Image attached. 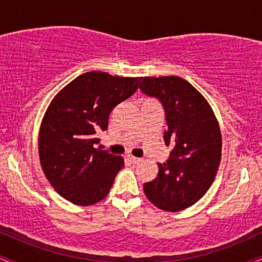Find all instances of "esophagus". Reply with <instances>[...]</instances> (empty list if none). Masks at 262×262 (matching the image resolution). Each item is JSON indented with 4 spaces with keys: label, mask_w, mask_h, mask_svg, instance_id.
<instances>
[{
    "label": "esophagus",
    "mask_w": 262,
    "mask_h": 262,
    "mask_svg": "<svg viewBox=\"0 0 262 262\" xmlns=\"http://www.w3.org/2000/svg\"><path fill=\"white\" fill-rule=\"evenodd\" d=\"M128 160L130 161L132 164H138V162L141 161V159H140V158H135V156L129 155V156H128Z\"/></svg>",
    "instance_id": "34e87169"
}]
</instances>
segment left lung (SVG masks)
I'll return each instance as SVG.
<instances>
[{"mask_svg":"<svg viewBox=\"0 0 262 262\" xmlns=\"http://www.w3.org/2000/svg\"><path fill=\"white\" fill-rule=\"evenodd\" d=\"M139 89L161 102L166 118L164 140L172 146L155 180L144 183L154 206L177 212L204 196L214 181L222 156L219 124L206 98L179 76L140 77Z\"/></svg>","mask_w":262,"mask_h":262,"instance_id":"obj_1","label":"left lung"}]
</instances>
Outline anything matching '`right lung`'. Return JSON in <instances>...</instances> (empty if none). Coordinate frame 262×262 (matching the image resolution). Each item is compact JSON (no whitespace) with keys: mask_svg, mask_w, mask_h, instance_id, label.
I'll use <instances>...</instances> for the list:
<instances>
[{"mask_svg":"<svg viewBox=\"0 0 262 262\" xmlns=\"http://www.w3.org/2000/svg\"><path fill=\"white\" fill-rule=\"evenodd\" d=\"M139 77L102 71L80 75L54 97L39 132V158L45 177L60 196L77 206L103 200L124 166L121 156L95 148L117 104L137 91Z\"/></svg>","mask_w":262,"mask_h":262,"instance_id":"1","label":"right lung"}]
</instances>
